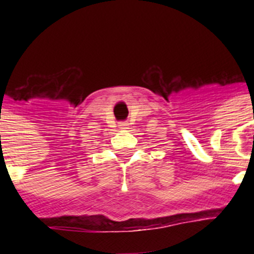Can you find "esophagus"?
<instances>
[{"label":"esophagus","mask_w":254,"mask_h":254,"mask_svg":"<svg viewBox=\"0 0 254 254\" xmlns=\"http://www.w3.org/2000/svg\"><path fill=\"white\" fill-rule=\"evenodd\" d=\"M120 128H128V123L121 122L120 123Z\"/></svg>","instance_id":"1"}]
</instances>
